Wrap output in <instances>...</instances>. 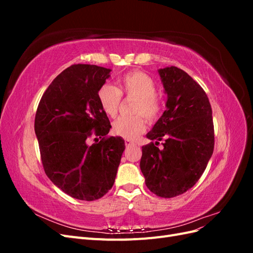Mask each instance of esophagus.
<instances>
[{
	"instance_id": "esophagus-1",
	"label": "esophagus",
	"mask_w": 253,
	"mask_h": 253,
	"mask_svg": "<svg viewBox=\"0 0 253 253\" xmlns=\"http://www.w3.org/2000/svg\"><path fill=\"white\" fill-rule=\"evenodd\" d=\"M135 142L132 141V140H126V147L128 148V147H132V145H134Z\"/></svg>"
}]
</instances>
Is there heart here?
<instances>
[{
  "label": "heart",
  "instance_id": "1",
  "mask_svg": "<svg viewBox=\"0 0 253 253\" xmlns=\"http://www.w3.org/2000/svg\"><path fill=\"white\" fill-rule=\"evenodd\" d=\"M157 83L150 75L141 71H133L125 74L118 82V88L105 83L99 88L97 97L102 111L110 117L118 113L121 96L135 98L133 116L119 117L113 124V133L127 140H134L141 135L147 126L156 122L164 110L162 97L156 94ZM146 118L144 119V117Z\"/></svg>",
  "mask_w": 253,
  "mask_h": 253
}]
</instances>
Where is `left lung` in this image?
I'll list each match as a JSON object with an SVG mask.
<instances>
[{"label":"left lung","instance_id":"left-lung-1","mask_svg":"<svg viewBox=\"0 0 253 253\" xmlns=\"http://www.w3.org/2000/svg\"><path fill=\"white\" fill-rule=\"evenodd\" d=\"M168 95L167 110L147 134L140 169L148 189L159 197L187 192L201 178L214 149V126L208 96L190 76L176 66L158 71Z\"/></svg>","mask_w":253,"mask_h":253}]
</instances>
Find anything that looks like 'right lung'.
<instances>
[{"instance_id":"obj_1","label":"right lung","mask_w":253,"mask_h":253,"mask_svg":"<svg viewBox=\"0 0 253 253\" xmlns=\"http://www.w3.org/2000/svg\"><path fill=\"white\" fill-rule=\"evenodd\" d=\"M110 72L90 64L67 67L37 109L35 132L45 174L76 200L96 201L109 192L126 149L124 138L108 136L112 126L97 97ZM93 135L95 143L89 145Z\"/></svg>"}]
</instances>
